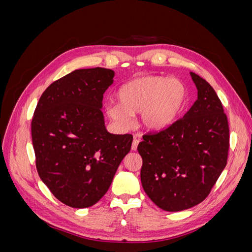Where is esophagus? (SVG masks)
<instances>
[{
  "mask_svg": "<svg viewBox=\"0 0 252 252\" xmlns=\"http://www.w3.org/2000/svg\"><path fill=\"white\" fill-rule=\"evenodd\" d=\"M139 143H140V139H139V138H136V136H134V139H133V141H132V146H131V149H132V150H136V149H138V145H139Z\"/></svg>",
  "mask_w": 252,
  "mask_h": 252,
  "instance_id": "obj_1",
  "label": "esophagus"
}]
</instances>
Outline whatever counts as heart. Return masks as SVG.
<instances>
[{
  "label": "heart",
  "mask_w": 252,
  "mask_h": 252,
  "mask_svg": "<svg viewBox=\"0 0 252 252\" xmlns=\"http://www.w3.org/2000/svg\"><path fill=\"white\" fill-rule=\"evenodd\" d=\"M120 103L107 105L112 121L123 127L131 125V114L140 113L141 125L148 130L168 127L185 108L188 91L181 81L162 75H142L119 90Z\"/></svg>",
  "instance_id": "b5f03b06"
}]
</instances>
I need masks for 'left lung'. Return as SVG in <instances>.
<instances>
[{"mask_svg":"<svg viewBox=\"0 0 252 252\" xmlns=\"http://www.w3.org/2000/svg\"><path fill=\"white\" fill-rule=\"evenodd\" d=\"M197 100L161 131L144 134L138 151L141 181L158 207L181 211L203 202L227 164L229 125L210 84L191 72Z\"/></svg>","mask_w":252,"mask_h":252,"instance_id":"left-lung-1","label":"left lung"}]
</instances>
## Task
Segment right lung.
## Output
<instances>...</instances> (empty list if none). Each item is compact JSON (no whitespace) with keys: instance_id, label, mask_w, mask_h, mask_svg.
Masks as SVG:
<instances>
[{"instance_id":"right-lung-1","label":"right lung","mask_w":252,"mask_h":252,"mask_svg":"<svg viewBox=\"0 0 252 252\" xmlns=\"http://www.w3.org/2000/svg\"><path fill=\"white\" fill-rule=\"evenodd\" d=\"M106 68L78 69L46 88L35 107L32 136L41 180L59 201L86 208L107 192L132 134L105 128L103 94L113 83Z\"/></svg>"}]
</instances>
